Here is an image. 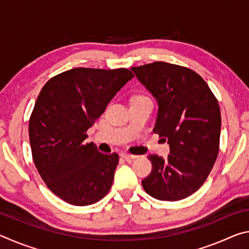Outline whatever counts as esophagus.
Instances as JSON below:
<instances>
[{
	"instance_id": "obj_1",
	"label": "esophagus",
	"mask_w": 249,
	"mask_h": 249,
	"mask_svg": "<svg viewBox=\"0 0 249 249\" xmlns=\"http://www.w3.org/2000/svg\"><path fill=\"white\" fill-rule=\"evenodd\" d=\"M121 157L125 159V160H132V159H136L137 156L135 155H130V154H127V153H122L121 154Z\"/></svg>"
}]
</instances>
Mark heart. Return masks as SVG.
Returning <instances> with one entry per match:
<instances>
[{
    "label": "heart",
    "instance_id": "heart-1",
    "mask_svg": "<svg viewBox=\"0 0 249 249\" xmlns=\"http://www.w3.org/2000/svg\"><path fill=\"white\" fill-rule=\"evenodd\" d=\"M145 96H138V98H136V99H144Z\"/></svg>",
    "mask_w": 249,
    "mask_h": 249
}]
</instances>
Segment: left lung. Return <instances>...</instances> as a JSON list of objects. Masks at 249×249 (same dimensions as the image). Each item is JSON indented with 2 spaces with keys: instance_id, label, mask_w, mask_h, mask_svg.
I'll use <instances>...</instances> for the list:
<instances>
[{
  "instance_id": "1",
  "label": "left lung",
  "mask_w": 249,
  "mask_h": 249,
  "mask_svg": "<svg viewBox=\"0 0 249 249\" xmlns=\"http://www.w3.org/2000/svg\"><path fill=\"white\" fill-rule=\"evenodd\" d=\"M158 103L154 133L168 141L167 159L149 155L153 169L142 181L155 199H185L204 183L217 158L221 112L215 96L195 71L156 61L133 67Z\"/></svg>"
}]
</instances>
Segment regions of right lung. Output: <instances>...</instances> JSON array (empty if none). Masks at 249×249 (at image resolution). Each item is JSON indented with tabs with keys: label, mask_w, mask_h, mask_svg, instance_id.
<instances>
[{
	"label": "right lung",
	"mask_w": 249,
	"mask_h": 249,
	"mask_svg": "<svg viewBox=\"0 0 249 249\" xmlns=\"http://www.w3.org/2000/svg\"><path fill=\"white\" fill-rule=\"evenodd\" d=\"M134 78L128 69L74 68L45 84L29 119L34 163L49 190L72 205L93 204L112 187L119 155L86 142L87 130Z\"/></svg>",
	"instance_id": "add662e5"
}]
</instances>
